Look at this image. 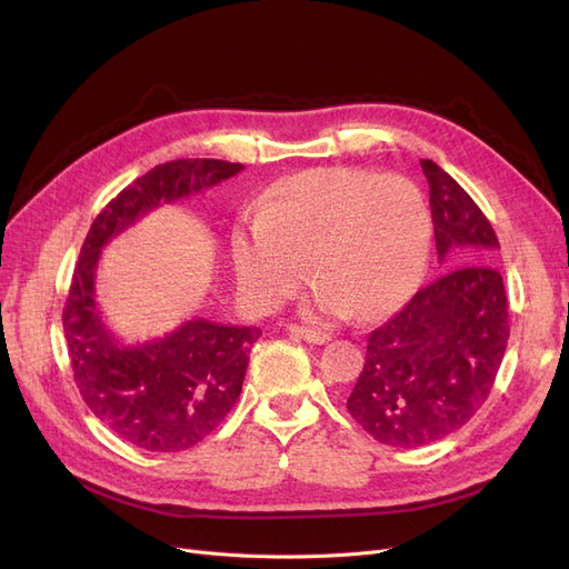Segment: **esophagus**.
Segmentation results:
<instances>
[{
  "label": "esophagus",
  "instance_id": "esophagus-1",
  "mask_svg": "<svg viewBox=\"0 0 569 569\" xmlns=\"http://www.w3.org/2000/svg\"><path fill=\"white\" fill-rule=\"evenodd\" d=\"M289 332L301 337L308 343H318V347H320V343L330 341V335H327V332H320V330H313V327H303V325H289Z\"/></svg>",
  "mask_w": 569,
  "mask_h": 569
}]
</instances>
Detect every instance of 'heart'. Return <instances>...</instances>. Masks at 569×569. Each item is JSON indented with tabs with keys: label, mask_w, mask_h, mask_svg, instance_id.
Segmentation results:
<instances>
[{
	"label": "heart",
	"mask_w": 569,
	"mask_h": 569,
	"mask_svg": "<svg viewBox=\"0 0 569 569\" xmlns=\"http://www.w3.org/2000/svg\"><path fill=\"white\" fill-rule=\"evenodd\" d=\"M432 218L416 182L366 168H316L282 180L232 234L239 287L258 308H280L318 278L311 311L380 318L418 287ZM312 261H307V256Z\"/></svg>",
	"instance_id": "b5f03b06"
}]
</instances>
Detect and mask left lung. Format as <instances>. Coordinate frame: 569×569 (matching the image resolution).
<instances>
[{"instance_id": "obj_1", "label": "left lung", "mask_w": 569, "mask_h": 569, "mask_svg": "<svg viewBox=\"0 0 569 569\" xmlns=\"http://www.w3.org/2000/svg\"><path fill=\"white\" fill-rule=\"evenodd\" d=\"M441 274L368 337L347 408L370 437L420 449L453 435L487 401L508 347L498 237L470 194L420 161Z\"/></svg>"}]
</instances>
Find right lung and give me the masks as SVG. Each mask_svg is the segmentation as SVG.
Returning <instances> with one entry per match:
<instances>
[{"mask_svg":"<svg viewBox=\"0 0 569 569\" xmlns=\"http://www.w3.org/2000/svg\"><path fill=\"white\" fill-rule=\"evenodd\" d=\"M244 170L218 159H180L151 168L107 203L84 237L63 308L76 385L116 437L153 453L197 446L239 399L258 327L187 320L173 332L123 343L104 322L94 282L101 249L163 203L206 192Z\"/></svg>","mask_w":569,"mask_h":569,"instance_id":"right-lung-1","label":"right lung"}]
</instances>
